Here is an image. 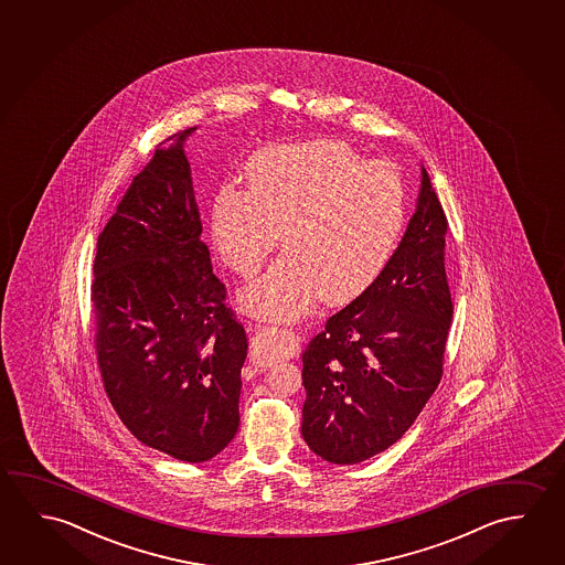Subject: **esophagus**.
Returning <instances> with one entry per match:
<instances>
[{"label":"esophagus","instance_id":"1","mask_svg":"<svg viewBox=\"0 0 565 565\" xmlns=\"http://www.w3.org/2000/svg\"><path fill=\"white\" fill-rule=\"evenodd\" d=\"M299 347V337L291 329L258 327L250 337V361L258 366H269L279 359H294Z\"/></svg>","mask_w":565,"mask_h":565}]
</instances>
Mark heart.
I'll use <instances>...</instances> for the list:
<instances>
[{"label": "heart", "instance_id": "b5f03b06", "mask_svg": "<svg viewBox=\"0 0 565 565\" xmlns=\"http://www.w3.org/2000/svg\"><path fill=\"white\" fill-rule=\"evenodd\" d=\"M406 223V185L386 161L313 139L266 149L246 167V189L224 185L211 204V241L228 268L254 276L279 244L287 250L242 294L250 313L306 315L324 297L347 303L380 278Z\"/></svg>", "mask_w": 565, "mask_h": 565}]
</instances>
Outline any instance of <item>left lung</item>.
<instances>
[{
    "mask_svg": "<svg viewBox=\"0 0 565 565\" xmlns=\"http://www.w3.org/2000/svg\"><path fill=\"white\" fill-rule=\"evenodd\" d=\"M445 234L444 206L422 167L416 213L388 266L303 352L301 435L324 461L354 465L386 451L444 376L454 317Z\"/></svg>",
    "mask_w": 565,
    "mask_h": 565,
    "instance_id": "8db88e82",
    "label": "left lung"
}]
</instances>
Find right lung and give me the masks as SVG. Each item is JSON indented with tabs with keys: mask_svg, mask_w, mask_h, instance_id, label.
I'll return each mask as SVG.
<instances>
[{
	"mask_svg": "<svg viewBox=\"0 0 565 565\" xmlns=\"http://www.w3.org/2000/svg\"><path fill=\"white\" fill-rule=\"evenodd\" d=\"M173 134L131 179L96 244L90 287L104 390L134 437L179 461L221 454L241 426L248 339L216 278L191 166Z\"/></svg>",
	"mask_w": 565,
	"mask_h": 565,
	"instance_id": "add662e5",
	"label": "right lung"
}]
</instances>
